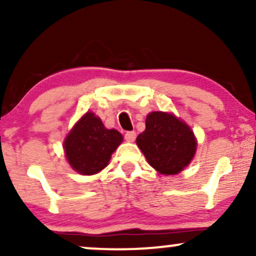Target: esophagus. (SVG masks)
<instances>
[{
	"label": "esophagus",
	"mask_w": 256,
	"mask_h": 256,
	"mask_svg": "<svg viewBox=\"0 0 256 256\" xmlns=\"http://www.w3.org/2000/svg\"><path fill=\"white\" fill-rule=\"evenodd\" d=\"M125 140H128V142H134V140H136V132L134 131H128L125 134Z\"/></svg>",
	"instance_id": "34e87169"
}]
</instances>
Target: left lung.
<instances>
[{
    "label": "left lung",
    "instance_id": "1",
    "mask_svg": "<svg viewBox=\"0 0 256 256\" xmlns=\"http://www.w3.org/2000/svg\"><path fill=\"white\" fill-rule=\"evenodd\" d=\"M136 143L152 168L165 176L177 174L192 162L198 142L192 128L165 112L146 116V130Z\"/></svg>",
    "mask_w": 256,
    "mask_h": 256
}]
</instances>
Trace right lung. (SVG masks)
<instances>
[{
    "mask_svg": "<svg viewBox=\"0 0 256 256\" xmlns=\"http://www.w3.org/2000/svg\"><path fill=\"white\" fill-rule=\"evenodd\" d=\"M122 142V136L119 131L106 128L98 116L88 112L64 138V149L74 171L91 176L108 165L112 154Z\"/></svg>",
    "mask_w": 256,
    "mask_h": 256,
    "instance_id": "right-lung-1",
    "label": "right lung"
}]
</instances>
